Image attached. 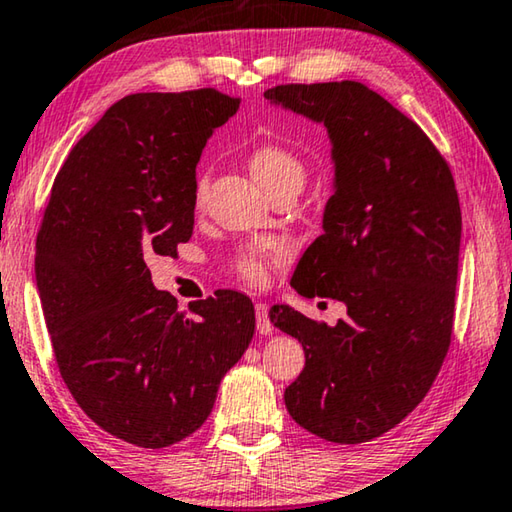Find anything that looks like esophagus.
<instances>
[{"label": "esophagus", "mask_w": 512, "mask_h": 512, "mask_svg": "<svg viewBox=\"0 0 512 512\" xmlns=\"http://www.w3.org/2000/svg\"><path fill=\"white\" fill-rule=\"evenodd\" d=\"M255 316H257V330L262 332V335H271V321H269V307L264 303H257L255 305Z\"/></svg>", "instance_id": "esophagus-1"}]
</instances>
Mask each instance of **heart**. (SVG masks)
Returning a JSON list of instances; mask_svg holds the SVG:
<instances>
[{
	"instance_id": "obj_1",
	"label": "heart",
	"mask_w": 512,
	"mask_h": 512,
	"mask_svg": "<svg viewBox=\"0 0 512 512\" xmlns=\"http://www.w3.org/2000/svg\"><path fill=\"white\" fill-rule=\"evenodd\" d=\"M248 166L255 180L262 184L271 196L280 189H289V186L300 189L305 182L303 159L280 143H259L257 148L250 152ZM205 184V180L198 182V198L205 193ZM275 255H278L275 250L259 246L243 250L237 259V273L243 280L250 282V285H264V282L269 280V266Z\"/></svg>"
}]
</instances>
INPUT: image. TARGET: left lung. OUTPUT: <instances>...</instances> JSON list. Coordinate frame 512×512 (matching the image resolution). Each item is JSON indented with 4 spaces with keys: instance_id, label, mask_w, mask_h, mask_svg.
I'll list each match as a JSON object with an SVG mask.
<instances>
[{
    "instance_id": "8db88e82",
    "label": "left lung",
    "mask_w": 512,
    "mask_h": 512,
    "mask_svg": "<svg viewBox=\"0 0 512 512\" xmlns=\"http://www.w3.org/2000/svg\"><path fill=\"white\" fill-rule=\"evenodd\" d=\"M264 97L328 129L335 193L291 287L342 300L348 314L326 326L273 307V326L305 351L285 405L321 440L369 442L424 401L451 346L456 182L424 129L360 81L282 84Z\"/></svg>"
}]
</instances>
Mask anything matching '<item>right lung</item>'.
<instances>
[{"mask_svg": "<svg viewBox=\"0 0 512 512\" xmlns=\"http://www.w3.org/2000/svg\"><path fill=\"white\" fill-rule=\"evenodd\" d=\"M237 109L214 88L123 97L68 154L38 230L63 383L97 426L143 449L205 424L255 332L248 296L221 289L182 312L148 269L191 239L202 148Z\"/></svg>", "mask_w": 512, "mask_h": 512, "instance_id": "obj_1", "label": "right lung"}]
</instances>
